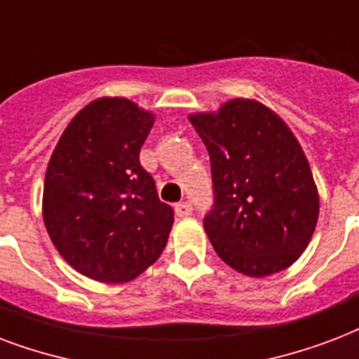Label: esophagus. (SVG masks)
<instances>
[{"mask_svg":"<svg viewBox=\"0 0 359 359\" xmlns=\"http://www.w3.org/2000/svg\"><path fill=\"white\" fill-rule=\"evenodd\" d=\"M175 212H177L179 218H188V216L194 212V207H191V203H188V201H180V203H177V207H175Z\"/></svg>","mask_w":359,"mask_h":359,"instance_id":"obj_1","label":"esophagus"}]
</instances>
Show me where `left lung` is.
<instances>
[{
    "mask_svg": "<svg viewBox=\"0 0 359 359\" xmlns=\"http://www.w3.org/2000/svg\"><path fill=\"white\" fill-rule=\"evenodd\" d=\"M190 122L210 158L212 207L203 226L216 254L248 277L290 267L318 220V191L294 133L250 100Z\"/></svg>",
    "mask_w": 359,
    "mask_h": 359,
    "instance_id": "obj_1",
    "label": "left lung"
}]
</instances>
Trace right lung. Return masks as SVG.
<instances>
[{"instance_id":"1","label":"right lung","mask_w":359,"mask_h":359,"mask_svg":"<svg viewBox=\"0 0 359 359\" xmlns=\"http://www.w3.org/2000/svg\"><path fill=\"white\" fill-rule=\"evenodd\" d=\"M152 124L135 103L103 97L71 120L48 161L46 231L65 262L94 280L128 283L168 245L173 207L139 161Z\"/></svg>"}]
</instances>
